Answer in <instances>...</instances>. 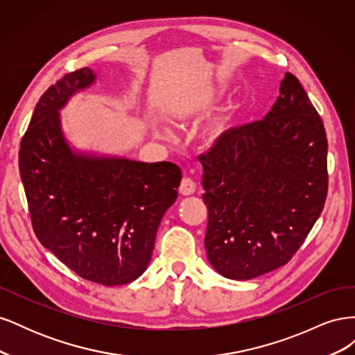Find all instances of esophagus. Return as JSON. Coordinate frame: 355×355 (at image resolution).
Instances as JSON below:
<instances>
[{
	"label": "esophagus",
	"mask_w": 355,
	"mask_h": 355,
	"mask_svg": "<svg viewBox=\"0 0 355 355\" xmlns=\"http://www.w3.org/2000/svg\"><path fill=\"white\" fill-rule=\"evenodd\" d=\"M196 188H197V185H196L194 180H192L191 178H184L180 182L179 192L182 196H191V194H194V192H196Z\"/></svg>",
	"instance_id": "obj_1"
}]
</instances>
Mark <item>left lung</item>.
Returning <instances> with one entry per match:
<instances>
[{"label":"left lung","instance_id":"left-lung-1","mask_svg":"<svg viewBox=\"0 0 355 355\" xmlns=\"http://www.w3.org/2000/svg\"><path fill=\"white\" fill-rule=\"evenodd\" d=\"M204 167V244L220 275L250 280L286 265L323 211L324 124L302 84L286 72L263 120L223 132Z\"/></svg>","mask_w":355,"mask_h":355}]
</instances>
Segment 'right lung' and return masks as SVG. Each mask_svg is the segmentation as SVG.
<instances>
[{"label":"right lung","mask_w":355,"mask_h":355,"mask_svg":"<svg viewBox=\"0 0 355 355\" xmlns=\"http://www.w3.org/2000/svg\"><path fill=\"white\" fill-rule=\"evenodd\" d=\"M93 80V71L81 68L41 96L20 142L19 171L40 243L84 280L120 286L146 270L182 171L167 161L148 164L71 151L58 111Z\"/></svg>","instance_id":"right-lung-1"}]
</instances>
